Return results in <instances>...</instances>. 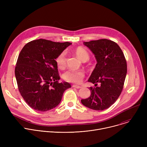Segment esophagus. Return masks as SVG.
<instances>
[{
	"label": "esophagus",
	"mask_w": 147,
	"mask_h": 147,
	"mask_svg": "<svg viewBox=\"0 0 147 147\" xmlns=\"http://www.w3.org/2000/svg\"><path fill=\"white\" fill-rule=\"evenodd\" d=\"M73 88H77V89H79V88H80L81 87V86H77V85H73Z\"/></svg>",
	"instance_id": "esophagus-1"
}]
</instances>
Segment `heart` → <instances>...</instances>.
Segmentation results:
<instances>
[{
  "mask_svg": "<svg viewBox=\"0 0 147 147\" xmlns=\"http://www.w3.org/2000/svg\"><path fill=\"white\" fill-rule=\"evenodd\" d=\"M75 53L77 57L82 61H86L89 59L88 52L82 47H78L75 50ZM56 63L59 69L63 68L66 63V54L65 52L61 53L56 59ZM84 77V73L82 71H73L69 70L63 74V78L68 82L79 83Z\"/></svg>",
  "mask_w": 147,
  "mask_h": 147,
  "instance_id": "obj_1",
  "label": "heart"
}]
</instances>
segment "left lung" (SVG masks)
Listing matches in <instances>:
<instances>
[{
	"instance_id": "left-lung-1",
	"label": "left lung",
	"mask_w": 147,
	"mask_h": 147,
	"mask_svg": "<svg viewBox=\"0 0 147 147\" xmlns=\"http://www.w3.org/2000/svg\"><path fill=\"white\" fill-rule=\"evenodd\" d=\"M83 44L94 54L97 63L88 80L96 87H90V96L81 102L88 108L103 111L113 105L122 91L127 74L126 60L119 46L111 40L101 39ZM98 83L100 86L96 87Z\"/></svg>"
}]
</instances>
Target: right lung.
<instances>
[{
	"label": "right lung",
	"mask_w": 147,
	"mask_h": 147,
	"mask_svg": "<svg viewBox=\"0 0 147 147\" xmlns=\"http://www.w3.org/2000/svg\"><path fill=\"white\" fill-rule=\"evenodd\" d=\"M71 43L39 39L27 43L21 51L15 68L18 90L32 109L45 112L56 107L63 94L71 86L59 83L57 57Z\"/></svg>",
	"instance_id": "add662e5"
}]
</instances>
